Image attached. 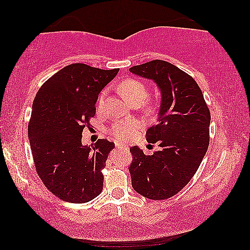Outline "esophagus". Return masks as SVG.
<instances>
[{"label":"esophagus","mask_w":250,"mask_h":250,"mask_svg":"<svg viewBox=\"0 0 250 250\" xmlns=\"http://www.w3.org/2000/svg\"><path fill=\"white\" fill-rule=\"evenodd\" d=\"M116 148H118V149H126V148H127V146L124 145V144H121V142H116Z\"/></svg>","instance_id":"1"}]
</instances>
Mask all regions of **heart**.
Here are the masks:
<instances>
[{"mask_svg":"<svg viewBox=\"0 0 250 250\" xmlns=\"http://www.w3.org/2000/svg\"><path fill=\"white\" fill-rule=\"evenodd\" d=\"M118 92L121 94L123 99L126 102H141L146 97L147 94V86L140 79H135V78H128V79L123 80L118 85ZM104 97V93H101L99 96V104H101ZM134 124L131 122H117L115 123L110 128V132L116 139L119 140H127L134 134Z\"/></svg>","mask_w":250,"mask_h":250,"instance_id":"heart-1","label":"heart"}]
</instances>
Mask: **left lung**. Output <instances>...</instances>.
Instances as JSON below:
<instances>
[{
  "mask_svg": "<svg viewBox=\"0 0 250 250\" xmlns=\"http://www.w3.org/2000/svg\"><path fill=\"white\" fill-rule=\"evenodd\" d=\"M129 71L154 80L162 95L158 123L146 133L160 150L146 155L137 146L129 148L132 187L147 199H168L189 183L207 153L209 108L195 80L168 62L154 60Z\"/></svg>",
  "mask_w": 250,
  "mask_h": 250,
  "instance_id": "left-lung-1",
  "label": "left lung"
}]
</instances>
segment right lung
Here are the masks:
<instances>
[{
	"label": "right lung",
	"mask_w": 250,
	"mask_h": 250,
	"mask_svg": "<svg viewBox=\"0 0 250 250\" xmlns=\"http://www.w3.org/2000/svg\"><path fill=\"white\" fill-rule=\"evenodd\" d=\"M118 71L70 64L35 95L28 123L31 150L39 177L58 199L85 203L102 192V170L115 144L99 139L90 148L82 138L95 116L99 94Z\"/></svg>",
	"instance_id": "right-lung-1"
}]
</instances>
